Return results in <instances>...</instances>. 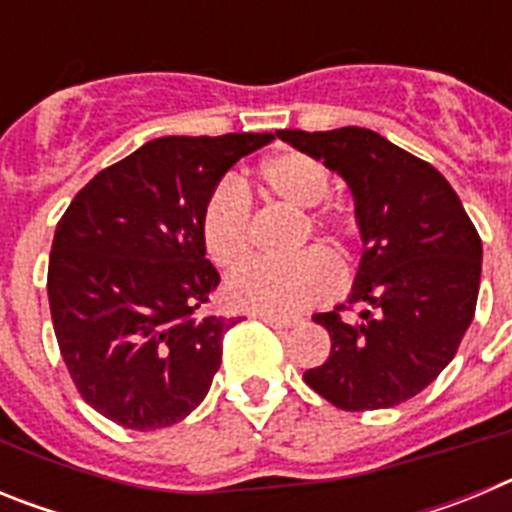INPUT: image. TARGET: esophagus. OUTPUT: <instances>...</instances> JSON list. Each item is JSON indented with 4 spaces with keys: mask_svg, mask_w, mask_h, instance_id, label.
I'll list each match as a JSON object with an SVG mask.
<instances>
[{
    "mask_svg": "<svg viewBox=\"0 0 512 512\" xmlns=\"http://www.w3.org/2000/svg\"><path fill=\"white\" fill-rule=\"evenodd\" d=\"M259 318L271 328H292V325L300 323V318H284V315H259Z\"/></svg>",
    "mask_w": 512,
    "mask_h": 512,
    "instance_id": "esophagus-1",
    "label": "esophagus"
}]
</instances>
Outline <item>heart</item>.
<instances>
[{
	"mask_svg": "<svg viewBox=\"0 0 512 512\" xmlns=\"http://www.w3.org/2000/svg\"><path fill=\"white\" fill-rule=\"evenodd\" d=\"M261 184L282 207L305 212L297 246L312 233L323 235L338 261L351 259L359 238L354 207L325 200L333 187L323 161L302 151H282L259 166ZM200 238L212 264L223 271L241 269L253 256L251 197L235 179H223L207 194L200 215ZM341 289V274L328 253L307 251L289 264H253L230 279L223 297L230 307L259 315H292L333 300Z\"/></svg>",
	"mask_w": 512,
	"mask_h": 512,
	"instance_id": "1",
	"label": "heart"
}]
</instances>
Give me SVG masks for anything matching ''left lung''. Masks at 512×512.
Masks as SVG:
<instances>
[{
	"mask_svg": "<svg viewBox=\"0 0 512 512\" xmlns=\"http://www.w3.org/2000/svg\"><path fill=\"white\" fill-rule=\"evenodd\" d=\"M279 138L346 179L364 238L348 305L312 318L330 333V356L305 382L341 410L395 408L456 356L477 307L482 238L454 187L374 130ZM346 309L354 321L342 318Z\"/></svg>",
	"mask_w": 512,
	"mask_h": 512,
	"instance_id": "8db88e82",
	"label": "left lung"
}]
</instances>
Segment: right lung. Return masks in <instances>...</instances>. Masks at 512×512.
Segmentation results:
<instances>
[{
  "label": "right lung",
  "instance_id": "obj_1",
  "mask_svg": "<svg viewBox=\"0 0 512 512\" xmlns=\"http://www.w3.org/2000/svg\"><path fill=\"white\" fill-rule=\"evenodd\" d=\"M274 133L156 138L99 171L61 215L48 264L53 330L76 390L122 428L187 418L238 320L200 315L220 282L200 215L220 176Z\"/></svg>",
  "mask_w": 512,
  "mask_h": 512
}]
</instances>
